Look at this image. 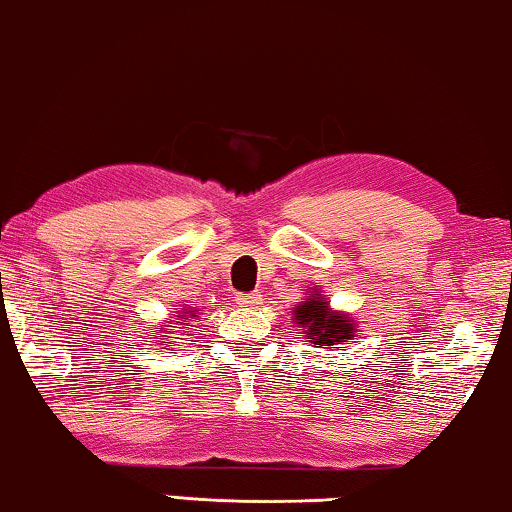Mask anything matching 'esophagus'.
Wrapping results in <instances>:
<instances>
[{"mask_svg":"<svg viewBox=\"0 0 512 512\" xmlns=\"http://www.w3.org/2000/svg\"><path fill=\"white\" fill-rule=\"evenodd\" d=\"M234 300H237L239 307H257L262 303V294L259 291H253V294H237Z\"/></svg>","mask_w":512,"mask_h":512,"instance_id":"obj_1","label":"esophagus"}]
</instances>
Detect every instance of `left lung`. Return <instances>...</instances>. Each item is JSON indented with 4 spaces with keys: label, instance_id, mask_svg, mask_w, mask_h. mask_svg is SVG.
Returning a JSON list of instances; mask_svg holds the SVG:
<instances>
[{
    "label": "left lung",
    "instance_id": "obj_1",
    "mask_svg": "<svg viewBox=\"0 0 512 512\" xmlns=\"http://www.w3.org/2000/svg\"><path fill=\"white\" fill-rule=\"evenodd\" d=\"M294 323L303 330L307 342L316 348H346L348 339L355 337L358 323L348 312L332 310L330 300L323 298L319 289L307 291L305 298L294 307Z\"/></svg>",
    "mask_w": 512,
    "mask_h": 512
}]
</instances>
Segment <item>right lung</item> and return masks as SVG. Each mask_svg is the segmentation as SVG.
<instances>
[{"label": "right lung", "instance_id": "obj_1", "mask_svg": "<svg viewBox=\"0 0 512 512\" xmlns=\"http://www.w3.org/2000/svg\"><path fill=\"white\" fill-rule=\"evenodd\" d=\"M196 316H198L196 307H180V310H177V312L166 321L164 328H154L145 339H154L152 344H157L159 339H164V342H161V346H168L170 339H173V337H168V335H177V332H180V328H184L186 323H189L191 319H196Z\"/></svg>", "mask_w": 512, "mask_h": 512}]
</instances>
